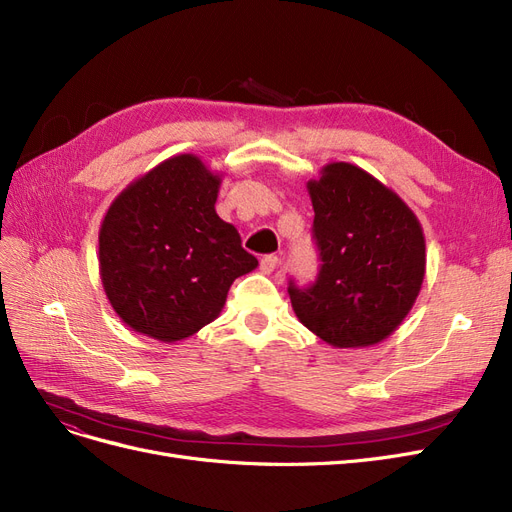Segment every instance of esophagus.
Here are the masks:
<instances>
[{
    "label": "esophagus",
    "mask_w": 512,
    "mask_h": 512,
    "mask_svg": "<svg viewBox=\"0 0 512 512\" xmlns=\"http://www.w3.org/2000/svg\"><path fill=\"white\" fill-rule=\"evenodd\" d=\"M278 266H280V259L276 255H266V257L261 259V263H259V270L263 274H272Z\"/></svg>",
    "instance_id": "34e87169"
}]
</instances>
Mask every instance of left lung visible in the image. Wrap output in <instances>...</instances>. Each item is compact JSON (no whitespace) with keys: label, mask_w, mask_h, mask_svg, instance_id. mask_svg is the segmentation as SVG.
Instances as JSON below:
<instances>
[{"label":"left lung","mask_w":512,"mask_h":512,"mask_svg":"<svg viewBox=\"0 0 512 512\" xmlns=\"http://www.w3.org/2000/svg\"><path fill=\"white\" fill-rule=\"evenodd\" d=\"M320 272L312 287L289 282L299 323L333 348L384 342L413 308L426 274V240L411 208L350 162L308 181Z\"/></svg>","instance_id":"obj_1"}]
</instances>
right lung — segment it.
Returning <instances> with one entry per match:
<instances>
[{
    "instance_id": "add662e5",
    "label": "right lung",
    "mask_w": 512,
    "mask_h": 512,
    "mask_svg": "<svg viewBox=\"0 0 512 512\" xmlns=\"http://www.w3.org/2000/svg\"><path fill=\"white\" fill-rule=\"evenodd\" d=\"M221 177L194 154L160 162L111 202L99 230V272L132 331L173 344L213 323L232 282L257 268L215 202Z\"/></svg>"
}]
</instances>
